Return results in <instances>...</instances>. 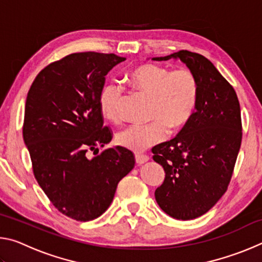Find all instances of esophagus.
Instances as JSON below:
<instances>
[{
    "label": "esophagus",
    "mask_w": 262,
    "mask_h": 262,
    "mask_svg": "<svg viewBox=\"0 0 262 262\" xmlns=\"http://www.w3.org/2000/svg\"><path fill=\"white\" fill-rule=\"evenodd\" d=\"M135 159H136L137 164H143V163L149 161V156H148V155H144V154H136Z\"/></svg>",
    "instance_id": "34e87169"
}]
</instances>
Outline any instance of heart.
Returning a JSON list of instances; mask_svg holds the SVG:
<instances>
[{"label":"heart","instance_id":"b5f03b06","mask_svg":"<svg viewBox=\"0 0 262 262\" xmlns=\"http://www.w3.org/2000/svg\"><path fill=\"white\" fill-rule=\"evenodd\" d=\"M128 84L135 90L150 96L149 118L151 122L133 125L117 135L121 147L143 151L162 142L168 134V128L177 132L189 121L199 97V82L188 68L170 70L161 64L141 63L126 75ZM123 89L108 82L99 94V110L111 122L120 120V104Z\"/></svg>","mask_w":262,"mask_h":262}]
</instances>
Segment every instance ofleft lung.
Instances as JSON below:
<instances>
[{"label":"left lung","instance_id":"obj_1","mask_svg":"<svg viewBox=\"0 0 262 262\" xmlns=\"http://www.w3.org/2000/svg\"><path fill=\"white\" fill-rule=\"evenodd\" d=\"M172 57L195 74L199 97L179 134L151 150L165 171L155 198L167 215L187 221L206 214L227 192L242 144L241 105L231 84L207 57L183 50L152 60Z\"/></svg>","mask_w":262,"mask_h":262}]
</instances>
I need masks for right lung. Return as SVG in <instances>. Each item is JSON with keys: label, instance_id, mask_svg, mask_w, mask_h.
<instances>
[{"label": "right lung", "instance_id": "1", "mask_svg": "<svg viewBox=\"0 0 262 262\" xmlns=\"http://www.w3.org/2000/svg\"><path fill=\"white\" fill-rule=\"evenodd\" d=\"M115 54L73 53L43 68L25 103L23 137L38 184L57 210L79 222L107 210L117 186L135 165L130 150L115 147L89 159L112 140L99 94L105 76L125 61ZM98 154V152H97Z\"/></svg>", "mask_w": 262, "mask_h": 262}]
</instances>
